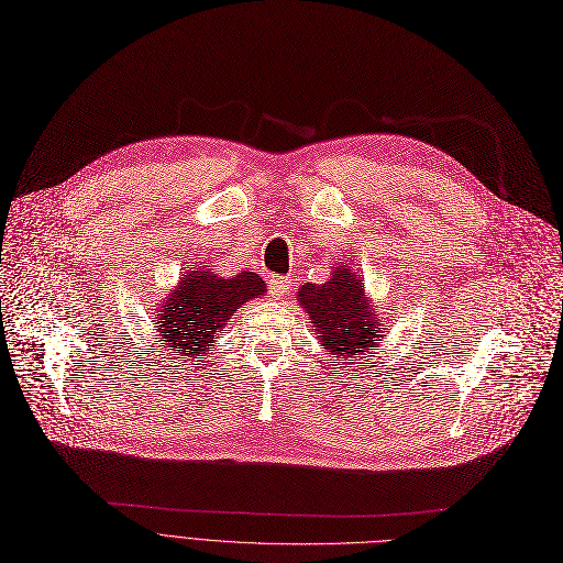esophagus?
<instances>
[{
    "label": "esophagus",
    "mask_w": 563,
    "mask_h": 563,
    "mask_svg": "<svg viewBox=\"0 0 563 563\" xmlns=\"http://www.w3.org/2000/svg\"><path fill=\"white\" fill-rule=\"evenodd\" d=\"M268 286H271V292H273L275 297H282V295H286V292L290 290L292 279H290V277H273V279L268 282Z\"/></svg>",
    "instance_id": "obj_1"
}]
</instances>
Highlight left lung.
I'll list each match as a JSON object with an SVG mask.
<instances>
[{
    "label": "left lung",
    "instance_id": "left-lung-1",
    "mask_svg": "<svg viewBox=\"0 0 563 563\" xmlns=\"http://www.w3.org/2000/svg\"><path fill=\"white\" fill-rule=\"evenodd\" d=\"M297 302L313 322L324 352L332 356L329 363L341 368H350L356 354L377 347L388 327L363 292L361 277L341 261L329 282L300 286Z\"/></svg>",
    "mask_w": 563,
    "mask_h": 563
}]
</instances>
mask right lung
Wrapping results in <instances>:
<instances>
[{
  "mask_svg": "<svg viewBox=\"0 0 563 563\" xmlns=\"http://www.w3.org/2000/svg\"><path fill=\"white\" fill-rule=\"evenodd\" d=\"M266 290L256 273L220 277L209 266L188 271L152 320L161 347L173 350L179 361L205 358L234 311Z\"/></svg>",
  "mask_w": 563,
  "mask_h": 563,
  "instance_id": "obj_1",
  "label": "right lung"
}]
</instances>
